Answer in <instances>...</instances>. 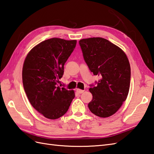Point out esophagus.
Here are the masks:
<instances>
[{"mask_svg": "<svg viewBox=\"0 0 154 154\" xmlns=\"http://www.w3.org/2000/svg\"><path fill=\"white\" fill-rule=\"evenodd\" d=\"M76 91H77V93H78V94H82L83 92L84 91V90H80V89H76Z\"/></svg>", "mask_w": 154, "mask_h": 154, "instance_id": "1", "label": "esophagus"}]
</instances>
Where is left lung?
Masks as SVG:
<instances>
[{"label":"left lung","mask_w":154,"mask_h":154,"mask_svg":"<svg viewBox=\"0 0 154 154\" xmlns=\"http://www.w3.org/2000/svg\"><path fill=\"white\" fill-rule=\"evenodd\" d=\"M85 62L94 75L100 78L90 85L93 95L90 111L100 117L115 114L126 100L131 83V66L121 48L101 37L79 41Z\"/></svg>","instance_id":"left-lung-1"}]
</instances>
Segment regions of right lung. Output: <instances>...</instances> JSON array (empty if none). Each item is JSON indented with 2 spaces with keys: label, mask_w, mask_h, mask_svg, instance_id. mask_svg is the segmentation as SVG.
<instances>
[{
  "label": "right lung",
  "mask_w": 154,
  "mask_h": 154,
  "mask_svg": "<svg viewBox=\"0 0 154 154\" xmlns=\"http://www.w3.org/2000/svg\"><path fill=\"white\" fill-rule=\"evenodd\" d=\"M76 40L51 38L35 46L27 55L22 68L24 91L33 108L49 119L66 113L75 97L73 90L59 86L64 65Z\"/></svg>",
  "instance_id": "right-lung-1"
}]
</instances>
